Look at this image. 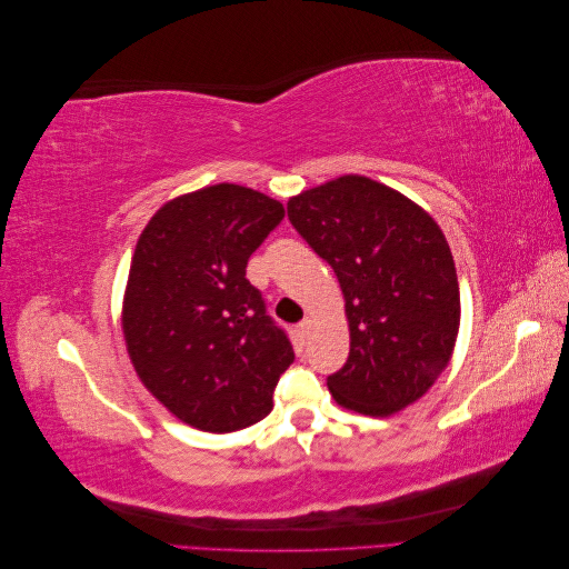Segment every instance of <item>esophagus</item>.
Segmentation results:
<instances>
[{"label": "esophagus", "instance_id": "esophagus-1", "mask_svg": "<svg viewBox=\"0 0 569 569\" xmlns=\"http://www.w3.org/2000/svg\"><path fill=\"white\" fill-rule=\"evenodd\" d=\"M299 330H301V335L306 337L308 332H311V330H313V320H311V318H306V320H303V322L299 325Z\"/></svg>", "mask_w": 569, "mask_h": 569}]
</instances>
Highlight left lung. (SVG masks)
<instances>
[{"instance_id":"left-lung-1","label":"left lung","mask_w":569,"mask_h":569,"mask_svg":"<svg viewBox=\"0 0 569 569\" xmlns=\"http://www.w3.org/2000/svg\"><path fill=\"white\" fill-rule=\"evenodd\" d=\"M287 216L343 295L351 351L327 377L332 399L372 418L416 403L449 366L460 327L458 274L437 220L366 176L289 197Z\"/></svg>"}]
</instances>
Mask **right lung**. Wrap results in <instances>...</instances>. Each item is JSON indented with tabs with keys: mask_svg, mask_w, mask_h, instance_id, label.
<instances>
[{
	"mask_svg": "<svg viewBox=\"0 0 569 569\" xmlns=\"http://www.w3.org/2000/svg\"><path fill=\"white\" fill-rule=\"evenodd\" d=\"M282 218L278 199L220 182L166 201L137 239L120 308L130 363L153 399L201 432L263 420L295 360L247 280L249 256Z\"/></svg>",
	"mask_w": 569,
	"mask_h": 569,
	"instance_id": "obj_1",
	"label": "right lung"
}]
</instances>
